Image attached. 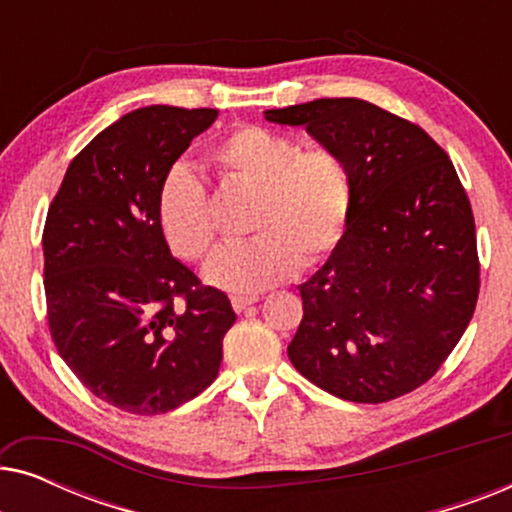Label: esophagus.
<instances>
[{"label": "esophagus", "mask_w": 512, "mask_h": 512, "mask_svg": "<svg viewBox=\"0 0 512 512\" xmlns=\"http://www.w3.org/2000/svg\"><path fill=\"white\" fill-rule=\"evenodd\" d=\"M230 303H233L235 312H244V310H247V307L258 303V298L256 296H233V300H230Z\"/></svg>", "instance_id": "34e87169"}]
</instances>
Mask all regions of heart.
I'll return each instance as SVG.
<instances>
[{
	"label": "heart",
	"instance_id": "obj_1",
	"mask_svg": "<svg viewBox=\"0 0 512 512\" xmlns=\"http://www.w3.org/2000/svg\"><path fill=\"white\" fill-rule=\"evenodd\" d=\"M207 163L226 184L254 191L247 242L216 251L205 265L214 286L235 293L270 289L298 268H314L338 249L354 205L345 160L331 149H303L296 137L237 125L207 151ZM156 221L167 247L184 261L212 249L216 228L209 195L186 165H172L156 193Z\"/></svg>",
	"mask_w": 512,
	"mask_h": 512
}]
</instances>
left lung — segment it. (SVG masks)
Masks as SVG:
<instances>
[{
	"instance_id": "left-lung-1",
	"label": "left lung",
	"mask_w": 512,
	"mask_h": 512,
	"mask_svg": "<svg viewBox=\"0 0 512 512\" xmlns=\"http://www.w3.org/2000/svg\"><path fill=\"white\" fill-rule=\"evenodd\" d=\"M265 118L305 125L345 160L354 184L345 237L298 286L291 363L342 401L410 394L438 373L478 303L473 209L452 160L419 125L356 97Z\"/></svg>"
}]
</instances>
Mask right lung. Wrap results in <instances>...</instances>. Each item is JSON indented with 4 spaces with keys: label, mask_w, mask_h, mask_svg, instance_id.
<instances>
[{
    "label": "right lung",
    "mask_w": 512,
    "mask_h": 512,
    "mask_svg": "<svg viewBox=\"0 0 512 512\" xmlns=\"http://www.w3.org/2000/svg\"><path fill=\"white\" fill-rule=\"evenodd\" d=\"M219 111L153 104L102 130L72 163L44 226L46 314L83 387L132 415H160L219 375L235 312L167 247L163 174Z\"/></svg>",
    "instance_id": "add662e5"
}]
</instances>
